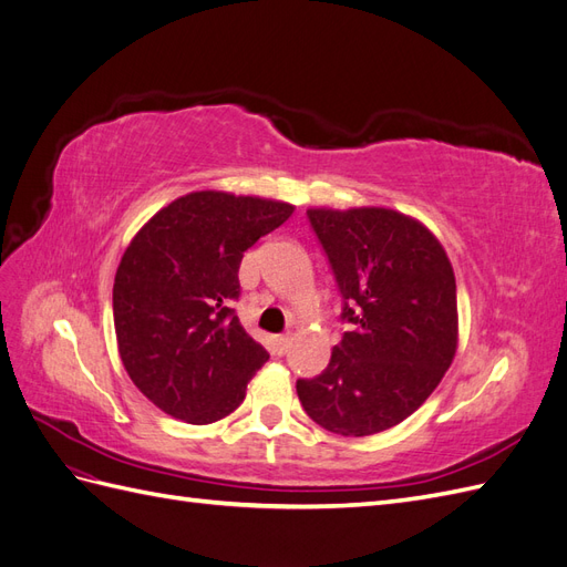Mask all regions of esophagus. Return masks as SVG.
I'll return each mask as SVG.
<instances>
[{
  "label": "esophagus",
  "mask_w": 567,
  "mask_h": 567,
  "mask_svg": "<svg viewBox=\"0 0 567 567\" xmlns=\"http://www.w3.org/2000/svg\"><path fill=\"white\" fill-rule=\"evenodd\" d=\"M288 348H290V338L288 336H277V338H274V352L286 354Z\"/></svg>",
  "instance_id": "34e87169"
}]
</instances>
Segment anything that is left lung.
I'll use <instances>...</instances> for the list:
<instances>
[{"label": "left lung", "instance_id": "obj_1", "mask_svg": "<svg viewBox=\"0 0 567 567\" xmlns=\"http://www.w3.org/2000/svg\"><path fill=\"white\" fill-rule=\"evenodd\" d=\"M346 300L350 331L317 379L296 383L315 423L346 437L383 433L431 398L458 342L456 279L419 219L390 208H310Z\"/></svg>", "mask_w": 567, "mask_h": 567}]
</instances>
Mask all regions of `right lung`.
Wrapping results in <instances>:
<instances>
[{
	"mask_svg": "<svg viewBox=\"0 0 567 567\" xmlns=\"http://www.w3.org/2000/svg\"><path fill=\"white\" fill-rule=\"evenodd\" d=\"M296 205L227 192L175 198L136 231L113 284L117 352L132 383L173 419L205 425L244 402L269 354L234 315L238 267Z\"/></svg>",
	"mask_w": 567,
	"mask_h": 567,
	"instance_id": "right-lung-1",
	"label": "right lung"
}]
</instances>
